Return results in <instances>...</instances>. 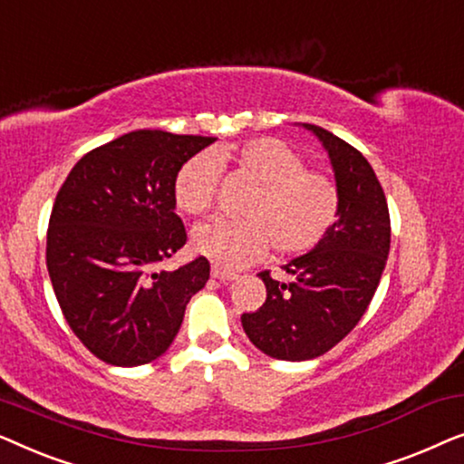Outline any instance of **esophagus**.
Wrapping results in <instances>:
<instances>
[{
  "label": "esophagus",
  "mask_w": 464,
  "mask_h": 464,
  "mask_svg": "<svg viewBox=\"0 0 464 464\" xmlns=\"http://www.w3.org/2000/svg\"><path fill=\"white\" fill-rule=\"evenodd\" d=\"M211 276L218 278V281H234V278H238L237 272H230V270L221 268V266H213Z\"/></svg>",
  "instance_id": "1"
}]
</instances>
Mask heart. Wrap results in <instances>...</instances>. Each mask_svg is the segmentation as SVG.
Listing matches in <instances>:
<instances>
[{"label":"heart","mask_w":464,"mask_h":464,"mask_svg":"<svg viewBox=\"0 0 464 464\" xmlns=\"http://www.w3.org/2000/svg\"><path fill=\"white\" fill-rule=\"evenodd\" d=\"M234 162L259 186L245 207L246 219H211L196 226L194 251L221 268H243L264 257L270 243L281 256L319 243L338 218L340 194L329 177L308 170L302 156L275 137H256L213 154L189 158L177 170L173 194L181 211L202 215L213 207L219 162Z\"/></svg>","instance_id":"1"}]
</instances>
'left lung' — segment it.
I'll use <instances>...</instances> for the list:
<instances>
[{
    "mask_svg": "<svg viewBox=\"0 0 464 464\" xmlns=\"http://www.w3.org/2000/svg\"><path fill=\"white\" fill-rule=\"evenodd\" d=\"M300 126L327 151L340 208L314 249L283 266L289 283L259 272L268 291L264 306L240 316L246 338L283 361L321 357L353 332L376 294L391 249L389 207L372 164L321 126Z\"/></svg>",
    "mask_w": 464,
    "mask_h": 464,
    "instance_id": "8db88e82",
    "label": "left lung"
}]
</instances>
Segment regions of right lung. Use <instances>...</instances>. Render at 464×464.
Returning a JSON list of instances; mask_svg holds the SVG:
<instances>
[{
  "label": "right lung",
  "mask_w": 464,
  "mask_h": 464,
  "mask_svg": "<svg viewBox=\"0 0 464 464\" xmlns=\"http://www.w3.org/2000/svg\"><path fill=\"white\" fill-rule=\"evenodd\" d=\"M215 137L132 130L88 151L56 194L46 266L59 306L94 357L135 367L169 351L189 297L211 266L173 272L162 259L186 245L173 183L183 162Z\"/></svg>",
  "instance_id": "add662e5"
}]
</instances>
